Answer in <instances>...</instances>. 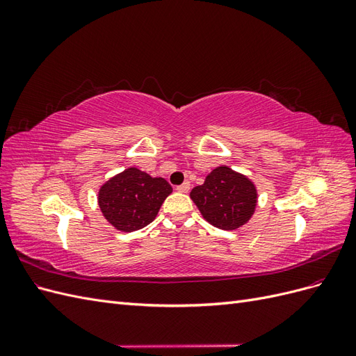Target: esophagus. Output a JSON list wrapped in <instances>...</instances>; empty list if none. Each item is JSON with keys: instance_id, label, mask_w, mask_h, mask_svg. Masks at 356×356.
<instances>
[{"instance_id": "esophagus-1", "label": "esophagus", "mask_w": 356, "mask_h": 356, "mask_svg": "<svg viewBox=\"0 0 356 356\" xmlns=\"http://www.w3.org/2000/svg\"><path fill=\"white\" fill-rule=\"evenodd\" d=\"M188 190H190V182L188 181H186L184 184H181V186L177 187V191H179V193H187Z\"/></svg>"}]
</instances>
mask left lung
<instances>
[{"label": "left lung", "instance_id": "obj_1", "mask_svg": "<svg viewBox=\"0 0 356 356\" xmlns=\"http://www.w3.org/2000/svg\"><path fill=\"white\" fill-rule=\"evenodd\" d=\"M202 217L213 227L236 230L251 220L258 193L254 182L229 166H218L190 193Z\"/></svg>", "mask_w": 356, "mask_h": 356}]
</instances>
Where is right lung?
I'll return each mask as SVG.
<instances>
[{"mask_svg": "<svg viewBox=\"0 0 356 356\" xmlns=\"http://www.w3.org/2000/svg\"><path fill=\"white\" fill-rule=\"evenodd\" d=\"M170 193L172 187L165 178H153L132 166L104 182L98 204L114 229L129 233L154 221Z\"/></svg>", "mask_w": 356, "mask_h": 356, "instance_id": "1", "label": "right lung"}]
</instances>
